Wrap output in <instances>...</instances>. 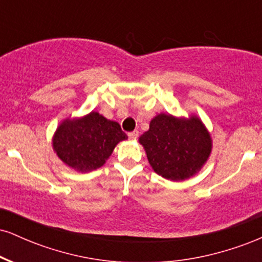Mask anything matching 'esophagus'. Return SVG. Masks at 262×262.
I'll return each mask as SVG.
<instances>
[{
    "instance_id": "obj_1",
    "label": "esophagus",
    "mask_w": 262,
    "mask_h": 262,
    "mask_svg": "<svg viewBox=\"0 0 262 262\" xmlns=\"http://www.w3.org/2000/svg\"><path fill=\"white\" fill-rule=\"evenodd\" d=\"M138 135H139V132L134 130V132H130V133L128 134V137H129V139L135 140V139H137V138H138Z\"/></svg>"
}]
</instances>
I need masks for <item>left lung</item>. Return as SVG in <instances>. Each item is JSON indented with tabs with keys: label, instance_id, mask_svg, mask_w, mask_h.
<instances>
[{
	"label": "left lung",
	"instance_id": "left-lung-1",
	"mask_svg": "<svg viewBox=\"0 0 262 262\" xmlns=\"http://www.w3.org/2000/svg\"><path fill=\"white\" fill-rule=\"evenodd\" d=\"M139 143L152 170L175 182L197 175L208 161L213 148L210 133L196 114H156L150 121L149 130L139 137Z\"/></svg>",
	"mask_w": 262,
	"mask_h": 262
}]
</instances>
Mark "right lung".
Instances as JSON below:
<instances>
[{
    "label": "right lung",
    "instance_id": "add662e5",
    "mask_svg": "<svg viewBox=\"0 0 262 262\" xmlns=\"http://www.w3.org/2000/svg\"><path fill=\"white\" fill-rule=\"evenodd\" d=\"M128 139L117 122L90 112L60 122L53 135V150L66 166L90 172L106 164L119 141Z\"/></svg>",
    "mask_w": 262,
    "mask_h": 262
}]
</instances>
